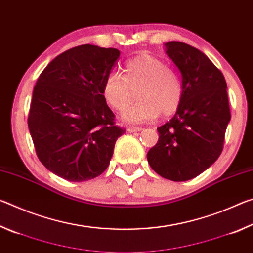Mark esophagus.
<instances>
[{"label":"esophagus","instance_id":"34e87169","mask_svg":"<svg viewBox=\"0 0 253 253\" xmlns=\"http://www.w3.org/2000/svg\"><path fill=\"white\" fill-rule=\"evenodd\" d=\"M143 128L140 126H128L127 127V130L130 131V132H135V131H140Z\"/></svg>","mask_w":253,"mask_h":253}]
</instances>
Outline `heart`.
I'll return each mask as SVG.
<instances>
[{
    "instance_id": "heart-1",
    "label": "heart",
    "mask_w": 253,
    "mask_h": 253,
    "mask_svg": "<svg viewBox=\"0 0 253 253\" xmlns=\"http://www.w3.org/2000/svg\"><path fill=\"white\" fill-rule=\"evenodd\" d=\"M139 101L122 115L129 123L151 122L160 116H169L183 100L184 85L178 72L166 66L155 55L143 53L128 60L124 77L111 72L102 83V97L111 108L123 111L133 99Z\"/></svg>"
}]
</instances>
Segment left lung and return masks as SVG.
I'll use <instances>...</instances> for the list:
<instances>
[{"instance_id":"left-lung-1","label":"left lung","mask_w":253,"mask_h":253,"mask_svg":"<svg viewBox=\"0 0 253 253\" xmlns=\"http://www.w3.org/2000/svg\"><path fill=\"white\" fill-rule=\"evenodd\" d=\"M165 46L182 75L184 96L175 116L157 128L160 138L147 161L162 177L183 182L204 172L221 155L230 106L224 76L207 55L178 41Z\"/></svg>"}]
</instances>
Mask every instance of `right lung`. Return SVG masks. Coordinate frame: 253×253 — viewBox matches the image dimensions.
<instances>
[{"label": "right lung", "mask_w": 253, "mask_h": 253, "mask_svg": "<svg viewBox=\"0 0 253 253\" xmlns=\"http://www.w3.org/2000/svg\"><path fill=\"white\" fill-rule=\"evenodd\" d=\"M119 54L114 48L75 46L55 57L38 78L29 130L40 162L67 181L84 182L104 173L125 132L101 92Z\"/></svg>", "instance_id": "obj_1"}]
</instances>
